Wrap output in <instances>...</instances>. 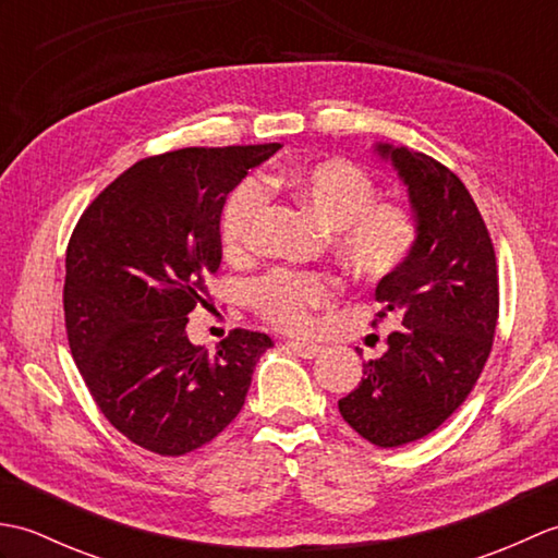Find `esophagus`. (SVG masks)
<instances>
[{"mask_svg":"<svg viewBox=\"0 0 558 558\" xmlns=\"http://www.w3.org/2000/svg\"><path fill=\"white\" fill-rule=\"evenodd\" d=\"M286 348H288L292 354H298V357H304V360H314L316 354L324 352V348L316 345V342H298V340L286 342Z\"/></svg>","mask_w":558,"mask_h":558,"instance_id":"obj_1","label":"esophagus"}]
</instances>
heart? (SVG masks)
<instances>
[{
	"instance_id": "obj_1",
	"label": "heart",
	"mask_w": 558,
	"mask_h": 558,
	"mask_svg": "<svg viewBox=\"0 0 558 558\" xmlns=\"http://www.w3.org/2000/svg\"><path fill=\"white\" fill-rule=\"evenodd\" d=\"M270 186H286L314 210L328 228H336V252L364 278H386L412 256L420 240V220L408 201L374 198L376 182L357 162L328 158L294 165L266 177ZM266 208V189L244 180L228 198L220 220L222 244L230 254L254 246L256 225ZM333 280L316 272L276 268L252 286L256 312L282 330L300 333L312 326V314L330 300Z\"/></svg>"
}]
</instances>
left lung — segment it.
Segmentation results:
<instances>
[{"label": "left lung", "mask_w": 558, "mask_h": 558, "mask_svg": "<svg viewBox=\"0 0 558 558\" xmlns=\"http://www.w3.org/2000/svg\"><path fill=\"white\" fill-rule=\"evenodd\" d=\"M376 150L408 186L420 240L376 286V316L396 314L402 328L381 357L364 362L362 384L338 410L369 444L398 448L438 429L475 388L499 318V276L487 225L458 174L417 150Z\"/></svg>", "instance_id": "8db88e82"}]
</instances>
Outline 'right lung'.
I'll use <instances>...</instances> for the list:
<instances>
[{"label":"right lung","instance_id":"add662e5","mask_svg":"<svg viewBox=\"0 0 558 558\" xmlns=\"http://www.w3.org/2000/svg\"><path fill=\"white\" fill-rule=\"evenodd\" d=\"M280 144L182 148L132 165L83 210L66 246L71 354L117 432L186 456L240 414L272 340L234 328L216 352L186 336L220 268V213Z\"/></svg>","mask_w":558,"mask_h":558}]
</instances>
